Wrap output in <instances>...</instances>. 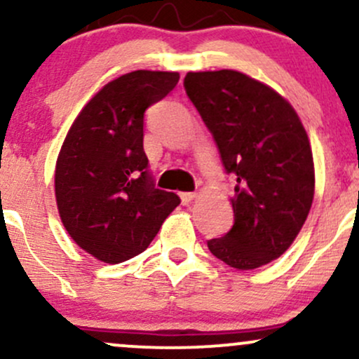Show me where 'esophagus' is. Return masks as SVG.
<instances>
[{
  "label": "esophagus",
  "instance_id": "1",
  "mask_svg": "<svg viewBox=\"0 0 359 359\" xmlns=\"http://www.w3.org/2000/svg\"><path fill=\"white\" fill-rule=\"evenodd\" d=\"M180 199H182V204H189L196 199V192H180Z\"/></svg>",
  "mask_w": 359,
  "mask_h": 359
}]
</instances>
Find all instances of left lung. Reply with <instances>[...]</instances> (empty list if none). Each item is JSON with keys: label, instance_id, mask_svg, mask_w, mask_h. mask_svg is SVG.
<instances>
[{"label": "left lung", "instance_id": "obj_1", "mask_svg": "<svg viewBox=\"0 0 359 359\" xmlns=\"http://www.w3.org/2000/svg\"><path fill=\"white\" fill-rule=\"evenodd\" d=\"M184 88L211 131L224 170L236 175L234 224L208 248L233 269L266 265L294 243L314 199L306 130L288 101L246 74L189 72Z\"/></svg>", "mask_w": 359, "mask_h": 359}]
</instances>
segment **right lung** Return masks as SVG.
I'll list each match as a JSON object with an SVG mask.
<instances>
[{
	"label": "right lung",
	"instance_id": "obj_1",
	"mask_svg": "<svg viewBox=\"0 0 359 359\" xmlns=\"http://www.w3.org/2000/svg\"><path fill=\"white\" fill-rule=\"evenodd\" d=\"M177 72L135 71L108 82L72 123L55 167L64 228L82 250L121 263L148 248L179 196L155 187L143 119L179 82Z\"/></svg>",
	"mask_w": 359,
	"mask_h": 359
}]
</instances>
